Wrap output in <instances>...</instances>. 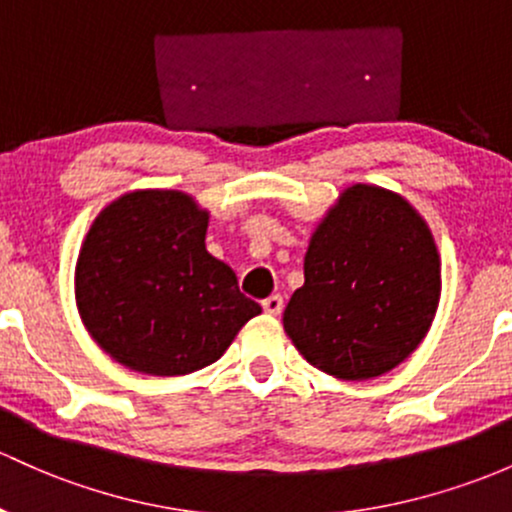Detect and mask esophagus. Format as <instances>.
Listing matches in <instances>:
<instances>
[{"label":"esophagus","instance_id":"obj_1","mask_svg":"<svg viewBox=\"0 0 512 512\" xmlns=\"http://www.w3.org/2000/svg\"><path fill=\"white\" fill-rule=\"evenodd\" d=\"M261 305L266 315H280V312H283V298H280V295H271V298L263 300Z\"/></svg>","mask_w":512,"mask_h":512}]
</instances>
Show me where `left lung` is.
Wrapping results in <instances>:
<instances>
[{
    "label": "left lung",
    "mask_w": 512,
    "mask_h": 512,
    "mask_svg": "<svg viewBox=\"0 0 512 512\" xmlns=\"http://www.w3.org/2000/svg\"><path fill=\"white\" fill-rule=\"evenodd\" d=\"M439 273L420 212L398 192L356 183L317 224L283 327L307 364L329 376H383L430 332Z\"/></svg>",
    "instance_id": "left-lung-1"
}]
</instances>
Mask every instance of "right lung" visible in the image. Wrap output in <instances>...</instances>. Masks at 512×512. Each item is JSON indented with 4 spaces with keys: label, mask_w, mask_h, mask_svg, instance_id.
<instances>
[{
    "label": "right lung",
    "mask_w": 512,
    "mask_h": 512,
    "mask_svg": "<svg viewBox=\"0 0 512 512\" xmlns=\"http://www.w3.org/2000/svg\"><path fill=\"white\" fill-rule=\"evenodd\" d=\"M210 212L180 190H134L97 214L75 266L87 332L148 376L214 364L261 315L236 273L205 246Z\"/></svg>",
    "instance_id": "right-lung-1"
}]
</instances>
